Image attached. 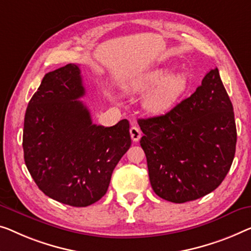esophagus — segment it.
<instances>
[{
    "label": "esophagus",
    "instance_id": "obj_1",
    "mask_svg": "<svg viewBox=\"0 0 251 251\" xmlns=\"http://www.w3.org/2000/svg\"><path fill=\"white\" fill-rule=\"evenodd\" d=\"M129 133H130V137H132V140L134 142H137L142 136V132L140 130V128H138V127H136V126L130 127Z\"/></svg>",
    "mask_w": 251,
    "mask_h": 251
}]
</instances>
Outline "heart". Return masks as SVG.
Listing matches in <instances>:
<instances>
[{
    "label": "heart",
    "mask_w": 251,
    "mask_h": 251,
    "mask_svg": "<svg viewBox=\"0 0 251 251\" xmlns=\"http://www.w3.org/2000/svg\"><path fill=\"white\" fill-rule=\"evenodd\" d=\"M169 67H158L130 85V91L144 93L152 88L144 99V108L150 114L161 115L169 111L188 88V76L184 72L169 73Z\"/></svg>",
    "instance_id": "b5f03b06"
}]
</instances>
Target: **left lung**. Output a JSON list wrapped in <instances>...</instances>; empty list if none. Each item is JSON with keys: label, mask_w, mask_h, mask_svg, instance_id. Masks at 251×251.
<instances>
[{"label": "left lung", "mask_w": 251, "mask_h": 251, "mask_svg": "<svg viewBox=\"0 0 251 251\" xmlns=\"http://www.w3.org/2000/svg\"><path fill=\"white\" fill-rule=\"evenodd\" d=\"M138 125L150 182L163 200L195 201L218 188L229 173L237 128L218 67L206 73L189 98L167 114L138 119Z\"/></svg>", "instance_id": "8db88e82"}]
</instances>
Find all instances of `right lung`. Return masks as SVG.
<instances>
[{
  "label": "right lung",
  "instance_id": "1",
  "mask_svg": "<svg viewBox=\"0 0 251 251\" xmlns=\"http://www.w3.org/2000/svg\"><path fill=\"white\" fill-rule=\"evenodd\" d=\"M81 71L67 64L47 73L28 103L24 124L25 162L48 197L74 207L98 201L132 141L129 123L92 124L83 102Z\"/></svg>",
  "mask_w": 251,
  "mask_h": 251
}]
</instances>
